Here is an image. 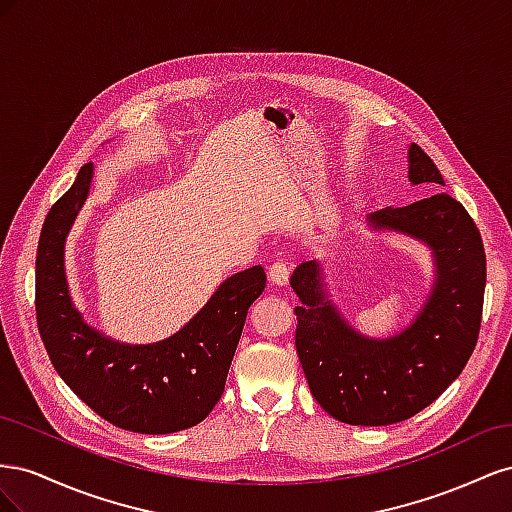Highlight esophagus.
Instances as JSON below:
<instances>
[{
    "instance_id": "esophagus-1",
    "label": "esophagus",
    "mask_w": 512,
    "mask_h": 512,
    "mask_svg": "<svg viewBox=\"0 0 512 512\" xmlns=\"http://www.w3.org/2000/svg\"><path fill=\"white\" fill-rule=\"evenodd\" d=\"M288 275H290V267L284 260H277L269 267V280L275 286H284L288 282Z\"/></svg>"
}]
</instances>
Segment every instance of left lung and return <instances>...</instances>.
Returning <instances> with one entry per match:
<instances>
[{"instance_id":"1","label":"left lung","mask_w":512,"mask_h":512,"mask_svg":"<svg viewBox=\"0 0 512 512\" xmlns=\"http://www.w3.org/2000/svg\"><path fill=\"white\" fill-rule=\"evenodd\" d=\"M410 181L444 185L418 145L410 147ZM369 222L408 232L436 252V288L410 329L384 342L356 335L324 301L314 260L297 267L290 286L303 303L294 307V344L309 391L337 421L380 427L425 410L466 367L483 318L487 260L470 213L448 194L376 211Z\"/></svg>"}]
</instances>
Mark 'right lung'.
<instances>
[{"label":"right lung","instance_id":"add662e5","mask_svg":"<svg viewBox=\"0 0 512 512\" xmlns=\"http://www.w3.org/2000/svg\"><path fill=\"white\" fill-rule=\"evenodd\" d=\"M91 164L46 215L36 256V320L46 354L72 393L134 433H175L218 404L247 309L267 286L262 267L235 273L170 339L119 346L83 322L68 297L64 241L89 192Z\"/></svg>","mask_w":512,"mask_h":512}]
</instances>
